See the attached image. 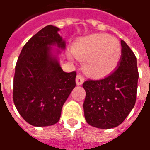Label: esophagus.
<instances>
[{"label":"esophagus","instance_id":"1","mask_svg":"<svg viewBox=\"0 0 150 150\" xmlns=\"http://www.w3.org/2000/svg\"><path fill=\"white\" fill-rule=\"evenodd\" d=\"M85 81V78L84 77L81 75V73H78L76 77V82H77V85H81Z\"/></svg>","mask_w":150,"mask_h":150}]
</instances>
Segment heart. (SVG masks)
I'll return each mask as SVG.
<instances>
[{"mask_svg":"<svg viewBox=\"0 0 150 150\" xmlns=\"http://www.w3.org/2000/svg\"><path fill=\"white\" fill-rule=\"evenodd\" d=\"M75 56L83 61V68L95 77L112 73L119 63L122 49L118 41L105 34H94L80 39L73 45Z\"/></svg>","mask_w":150,"mask_h":150,"instance_id":"obj_1","label":"heart"}]
</instances>
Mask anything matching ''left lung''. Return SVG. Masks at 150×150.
Here are the masks:
<instances>
[{"label": "left lung", "instance_id": "1", "mask_svg": "<svg viewBox=\"0 0 150 150\" xmlns=\"http://www.w3.org/2000/svg\"><path fill=\"white\" fill-rule=\"evenodd\" d=\"M122 56L118 68L103 79H88L83 103L87 123L101 129L120 125L135 106L139 73L136 55L124 41H121Z\"/></svg>", "mask_w": 150, "mask_h": 150}]
</instances>
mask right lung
I'll use <instances>...</instances> for the list:
<instances>
[{
	"label": "right lung",
	"instance_id": "right-lung-1",
	"mask_svg": "<svg viewBox=\"0 0 150 150\" xmlns=\"http://www.w3.org/2000/svg\"><path fill=\"white\" fill-rule=\"evenodd\" d=\"M59 30L48 25L35 34L23 47L15 66L14 105L22 117L35 127L55 124L76 86L77 73L64 72L50 54V45L65 47Z\"/></svg>",
	"mask_w": 150,
	"mask_h": 150
}]
</instances>
